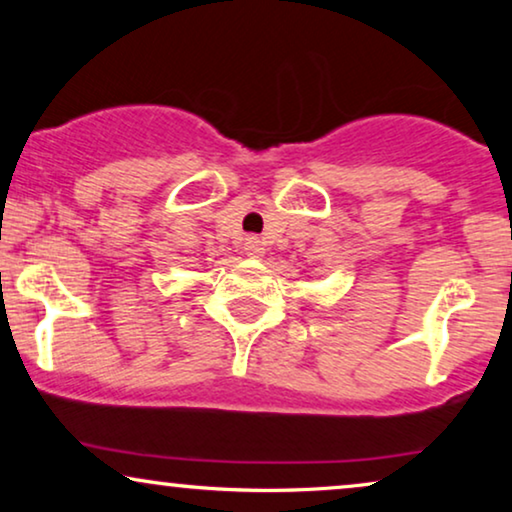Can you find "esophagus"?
I'll return each mask as SVG.
<instances>
[{
  "label": "esophagus",
  "instance_id": "esophagus-1",
  "mask_svg": "<svg viewBox=\"0 0 512 512\" xmlns=\"http://www.w3.org/2000/svg\"><path fill=\"white\" fill-rule=\"evenodd\" d=\"M244 254L249 258H261L265 254L263 242L258 240V237H247V240H244Z\"/></svg>",
  "mask_w": 512,
  "mask_h": 512
}]
</instances>
